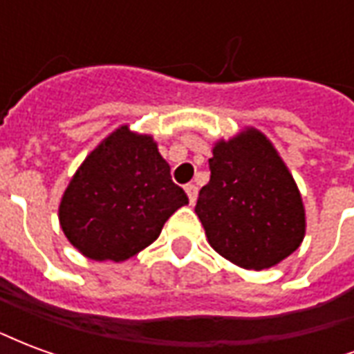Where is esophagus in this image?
Wrapping results in <instances>:
<instances>
[{"label":"esophagus","mask_w":354,"mask_h":354,"mask_svg":"<svg viewBox=\"0 0 354 354\" xmlns=\"http://www.w3.org/2000/svg\"><path fill=\"white\" fill-rule=\"evenodd\" d=\"M185 193H187V197H189V203H195L197 201V193H199V187L195 184H187L185 185Z\"/></svg>","instance_id":"1"}]
</instances>
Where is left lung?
I'll use <instances>...</instances> for the list:
<instances>
[{
    "label": "left lung",
    "mask_w": 354,
    "mask_h": 354,
    "mask_svg": "<svg viewBox=\"0 0 354 354\" xmlns=\"http://www.w3.org/2000/svg\"><path fill=\"white\" fill-rule=\"evenodd\" d=\"M210 182L195 212L210 246L245 269L288 258L305 235V210L294 178L273 144L248 129L212 149Z\"/></svg>",
    "instance_id": "left-lung-1"
}]
</instances>
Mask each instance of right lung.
<instances>
[{
	"instance_id": "1",
	"label": "right lung",
	"mask_w": 354,
	"mask_h": 354,
	"mask_svg": "<svg viewBox=\"0 0 354 354\" xmlns=\"http://www.w3.org/2000/svg\"><path fill=\"white\" fill-rule=\"evenodd\" d=\"M184 205L187 195L172 182L153 138L121 127L83 161L58 218L83 256L123 261L151 245Z\"/></svg>"
}]
</instances>
